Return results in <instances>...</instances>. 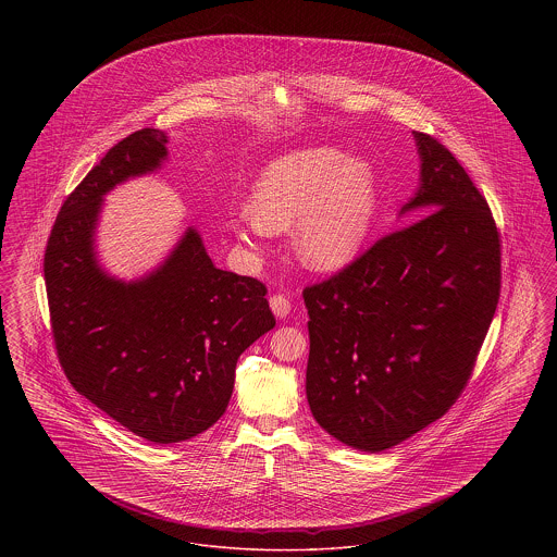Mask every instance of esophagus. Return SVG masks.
<instances>
[{"instance_id":"esophagus-1","label":"esophagus","mask_w":557,"mask_h":557,"mask_svg":"<svg viewBox=\"0 0 557 557\" xmlns=\"http://www.w3.org/2000/svg\"><path fill=\"white\" fill-rule=\"evenodd\" d=\"M269 307H271V311H273L275 318L284 319L290 313L292 300L286 294H273V296L269 298Z\"/></svg>"}]
</instances>
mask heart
<instances>
[{
	"mask_svg": "<svg viewBox=\"0 0 557 557\" xmlns=\"http://www.w3.org/2000/svg\"><path fill=\"white\" fill-rule=\"evenodd\" d=\"M377 184L370 162L332 146L273 160L257 180L250 214L236 221L239 239L292 227L296 259L315 271L348 265L370 234Z\"/></svg>",
	"mask_w": 557,
	"mask_h": 557,
	"instance_id": "1",
	"label": "heart"
}]
</instances>
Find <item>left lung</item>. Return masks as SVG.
<instances>
[{"label": "left lung", "mask_w": 557, "mask_h": 557, "mask_svg": "<svg viewBox=\"0 0 557 557\" xmlns=\"http://www.w3.org/2000/svg\"><path fill=\"white\" fill-rule=\"evenodd\" d=\"M416 221L302 290L307 398L352 449H391L463 393L502 292V238L484 196L432 135L413 133Z\"/></svg>", "instance_id": "1"}]
</instances>
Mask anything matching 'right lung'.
Listing matches in <instances>:
<instances>
[{
    "mask_svg": "<svg viewBox=\"0 0 557 557\" xmlns=\"http://www.w3.org/2000/svg\"><path fill=\"white\" fill-rule=\"evenodd\" d=\"M166 133L114 144L64 200L46 246L53 343L73 388L133 434L182 443L227 409L238 357L275 325L263 282L212 265L196 230L150 275L121 282L100 267L102 198L159 169Z\"/></svg>",
    "mask_w": 557,
    "mask_h": 557,
    "instance_id": "right-lung-1",
    "label": "right lung"
}]
</instances>
